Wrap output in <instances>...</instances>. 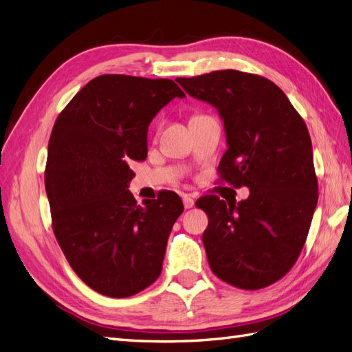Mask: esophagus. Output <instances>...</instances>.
Listing matches in <instances>:
<instances>
[{
  "instance_id": "esophagus-1",
  "label": "esophagus",
  "mask_w": 352,
  "mask_h": 352,
  "mask_svg": "<svg viewBox=\"0 0 352 352\" xmlns=\"http://www.w3.org/2000/svg\"><path fill=\"white\" fill-rule=\"evenodd\" d=\"M183 204H184V208H192L195 206V201L190 196H183Z\"/></svg>"
}]
</instances>
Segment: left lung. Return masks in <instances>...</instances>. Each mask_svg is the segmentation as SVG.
I'll list each match as a JSON object with an SVG mask.
<instances>
[{
	"label": "left lung",
	"mask_w": 352,
	"mask_h": 352,
	"mask_svg": "<svg viewBox=\"0 0 352 352\" xmlns=\"http://www.w3.org/2000/svg\"><path fill=\"white\" fill-rule=\"evenodd\" d=\"M177 82L223 120L219 182L250 190L236 204L217 195L196 201L208 216L202 243L211 272L235 288H265L296 264L318 202L306 122L279 87L253 73L216 70Z\"/></svg>",
	"instance_id": "left-lung-1"
}]
</instances>
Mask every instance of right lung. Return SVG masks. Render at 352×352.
<instances>
[{
    "label": "right lung",
    "instance_id": "1",
    "mask_svg": "<svg viewBox=\"0 0 352 352\" xmlns=\"http://www.w3.org/2000/svg\"><path fill=\"white\" fill-rule=\"evenodd\" d=\"M184 96L170 79L100 75L55 121L45 169L52 230L73 272L102 296H135L162 273L183 202L163 190L138 206L129 165L146 157L154 116Z\"/></svg>",
    "mask_w": 352,
    "mask_h": 352
}]
</instances>
